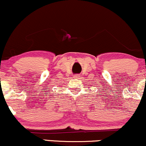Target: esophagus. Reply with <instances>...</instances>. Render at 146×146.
<instances>
[{
	"instance_id": "obj_1",
	"label": "esophagus",
	"mask_w": 146,
	"mask_h": 146,
	"mask_svg": "<svg viewBox=\"0 0 146 146\" xmlns=\"http://www.w3.org/2000/svg\"><path fill=\"white\" fill-rule=\"evenodd\" d=\"M80 76H81V75H74V78H77V79H80Z\"/></svg>"
}]
</instances>
